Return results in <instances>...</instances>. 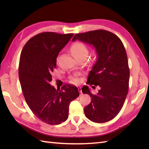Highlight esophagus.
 Here are the masks:
<instances>
[{
  "label": "esophagus",
  "instance_id": "34e87169",
  "mask_svg": "<svg viewBox=\"0 0 149 149\" xmlns=\"http://www.w3.org/2000/svg\"><path fill=\"white\" fill-rule=\"evenodd\" d=\"M78 90H79V92H80L81 93H82V89H81V87L78 88Z\"/></svg>",
  "mask_w": 149,
  "mask_h": 149
}]
</instances>
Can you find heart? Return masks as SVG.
<instances>
[{
	"label": "heart",
	"instance_id": "obj_1",
	"mask_svg": "<svg viewBox=\"0 0 149 149\" xmlns=\"http://www.w3.org/2000/svg\"><path fill=\"white\" fill-rule=\"evenodd\" d=\"M71 52L75 58H77L80 56L88 55V50L86 46L84 43L81 42H76L73 44L71 47ZM73 83H77V80L74 79L72 81Z\"/></svg>",
	"mask_w": 149,
	"mask_h": 149
}]
</instances>
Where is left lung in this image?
I'll use <instances>...</instances> for the list:
<instances>
[{"label": "left lung", "mask_w": 149, "mask_h": 149, "mask_svg": "<svg viewBox=\"0 0 149 149\" xmlns=\"http://www.w3.org/2000/svg\"><path fill=\"white\" fill-rule=\"evenodd\" d=\"M76 40L93 46L97 54L86 83L100 89L93 95L87 86L82 88L91 98L84 114L94 122H108L121 110L128 93L130 72L125 47L118 36L106 30L76 34L72 41Z\"/></svg>", "instance_id": "obj_1"}]
</instances>
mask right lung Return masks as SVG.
<instances>
[{"instance_id":"obj_1","label":"right lung","mask_w":149,"mask_h":149,"mask_svg":"<svg viewBox=\"0 0 149 149\" xmlns=\"http://www.w3.org/2000/svg\"><path fill=\"white\" fill-rule=\"evenodd\" d=\"M74 34L44 32L24 45L20 58L18 75L27 104L37 118L49 125H58L68 116L71 101L79 95L77 88L65 84L51 86L56 58Z\"/></svg>"}]
</instances>
